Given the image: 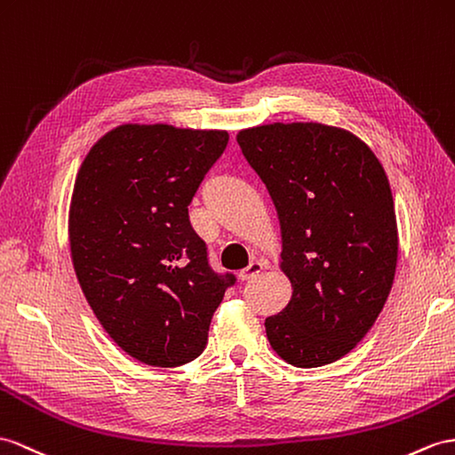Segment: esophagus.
Segmentation results:
<instances>
[{
	"label": "esophagus",
	"instance_id": "1",
	"mask_svg": "<svg viewBox=\"0 0 455 455\" xmlns=\"http://www.w3.org/2000/svg\"><path fill=\"white\" fill-rule=\"evenodd\" d=\"M262 270H264V264H262L260 260H252L245 270L239 272V278H241L243 282L252 280V278H257V275H259Z\"/></svg>",
	"mask_w": 455,
	"mask_h": 455
}]
</instances>
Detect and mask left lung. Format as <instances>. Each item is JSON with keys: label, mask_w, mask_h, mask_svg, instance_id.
Listing matches in <instances>:
<instances>
[{"label": "left lung", "mask_w": 455, "mask_h": 455, "mask_svg": "<svg viewBox=\"0 0 455 455\" xmlns=\"http://www.w3.org/2000/svg\"><path fill=\"white\" fill-rule=\"evenodd\" d=\"M282 226V272L293 295L266 318L272 349L293 367L334 363L357 346L390 295L397 264L394 196L374 152L324 124L237 132Z\"/></svg>", "instance_id": "left-lung-1"}]
</instances>
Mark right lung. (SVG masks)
<instances>
[{
	"label": "right lung",
	"instance_id": "obj_1",
	"mask_svg": "<svg viewBox=\"0 0 455 455\" xmlns=\"http://www.w3.org/2000/svg\"><path fill=\"white\" fill-rule=\"evenodd\" d=\"M226 131L119 125L88 150L69 206L71 260L88 305L127 355L180 367L206 347L234 274L208 266L189 204Z\"/></svg>",
	"mask_w": 455,
	"mask_h": 455
}]
</instances>
